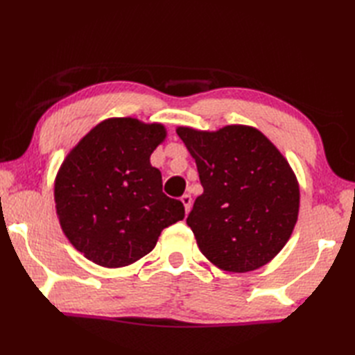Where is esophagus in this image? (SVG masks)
Listing matches in <instances>:
<instances>
[{"label": "esophagus", "instance_id": "34e87169", "mask_svg": "<svg viewBox=\"0 0 355 355\" xmlns=\"http://www.w3.org/2000/svg\"><path fill=\"white\" fill-rule=\"evenodd\" d=\"M182 202L184 205V209H186V214H189V210L192 207V197L189 193H184L182 197Z\"/></svg>", "mask_w": 355, "mask_h": 355}]
</instances>
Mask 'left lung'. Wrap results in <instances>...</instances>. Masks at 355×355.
I'll return each mask as SVG.
<instances>
[{"instance_id": "1", "label": "left lung", "mask_w": 355, "mask_h": 355, "mask_svg": "<svg viewBox=\"0 0 355 355\" xmlns=\"http://www.w3.org/2000/svg\"><path fill=\"white\" fill-rule=\"evenodd\" d=\"M177 134L195 158L205 189L186 220L201 253L233 273L266 266L297 221L300 193L288 162L252 126L214 132L180 126Z\"/></svg>"}]
</instances>
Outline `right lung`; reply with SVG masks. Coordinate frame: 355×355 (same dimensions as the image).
<instances>
[{
  "instance_id": "1",
  "label": "right lung",
  "mask_w": 355,
  "mask_h": 355,
  "mask_svg": "<svg viewBox=\"0 0 355 355\" xmlns=\"http://www.w3.org/2000/svg\"><path fill=\"white\" fill-rule=\"evenodd\" d=\"M166 139L160 123L117 117L94 126L67 155L55 182L62 232L97 266L119 268L148 254L163 229L184 218L149 162Z\"/></svg>"
}]
</instances>
